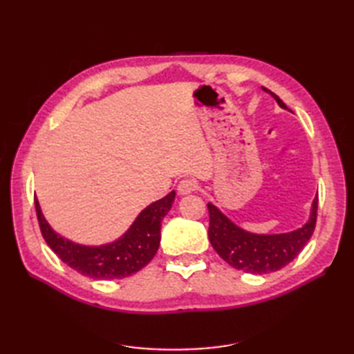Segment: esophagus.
<instances>
[{
  "label": "esophagus",
  "mask_w": 354,
  "mask_h": 354,
  "mask_svg": "<svg viewBox=\"0 0 354 354\" xmlns=\"http://www.w3.org/2000/svg\"><path fill=\"white\" fill-rule=\"evenodd\" d=\"M196 189H198V183L194 181V179H190V178H185L178 184V193L179 194H189V193L196 192Z\"/></svg>",
  "instance_id": "obj_1"
}]
</instances>
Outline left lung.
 <instances>
[{
  "mask_svg": "<svg viewBox=\"0 0 354 354\" xmlns=\"http://www.w3.org/2000/svg\"><path fill=\"white\" fill-rule=\"evenodd\" d=\"M263 89L270 93L266 88ZM270 94L281 108L288 109L280 97ZM207 207L209 213L208 237L214 251L230 266L250 274L275 272L290 263L309 242L318 216V198H315L310 219L303 228L286 234L260 236L236 227L213 204Z\"/></svg>",
  "mask_w": 354,
  "mask_h": 354,
  "instance_id": "left-lung-1",
  "label": "left lung"
}]
</instances>
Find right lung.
<instances>
[{"label": "right lung", "instance_id": "obj_1", "mask_svg": "<svg viewBox=\"0 0 354 354\" xmlns=\"http://www.w3.org/2000/svg\"><path fill=\"white\" fill-rule=\"evenodd\" d=\"M175 192L142 209L137 221L117 242L103 246H82L57 236L44 219L37 199L35 208L42 237L59 259L79 274L95 280L126 278L153 259L161 239V221L171 208Z\"/></svg>", "mask_w": 354, "mask_h": 354}]
</instances>
